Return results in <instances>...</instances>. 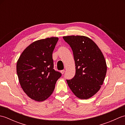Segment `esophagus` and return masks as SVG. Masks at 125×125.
<instances>
[{"mask_svg":"<svg viewBox=\"0 0 125 125\" xmlns=\"http://www.w3.org/2000/svg\"><path fill=\"white\" fill-rule=\"evenodd\" d=\"M61 73H62V74H63V73H65V70H61Z\"/></svg>","mask_w":125,"mask_h":125,"instance_id":"esophagus-1","label":"esophagus"}]
</instances>
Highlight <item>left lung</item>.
I'll return each instance as SVG.
<instances>
[{
	"label": "left lung",
	"instance_id": "8db88e82",
	"mask_svg": "<svg viewBox=\"0 0 125 125\" xmlns=\"http://www.w3.org/2000/svg\"><path fill=\"white\" fill-rule=\"evenodd\" d=\"M73 50L76 73L68 80L70 89L82 99L91 98L99 91L107 71L104 56L97 45L84 36H63Z\"/></svg>",
	"mask_w": 125,
	"mask_h": 125
}]
</instances>
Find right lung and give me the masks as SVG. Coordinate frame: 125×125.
Instances as JSON below:
<instances>
[{"mask_svg":"<svg viewBox=\"0 0 125 125\" xmlns=\"http://www.w3.org/2000/svg\"><path fill=\"white\" fill-rule=\"evenodd\" d=\"M58 38L41 39L23 50L17 61V73L22 90L35 101L42 102L50 96L62 74L54 69L52 54Z\"/></svg>","mask_w":125,"mask_h":125,"instance_id":"1","label":"right lung"}]
</instances>
